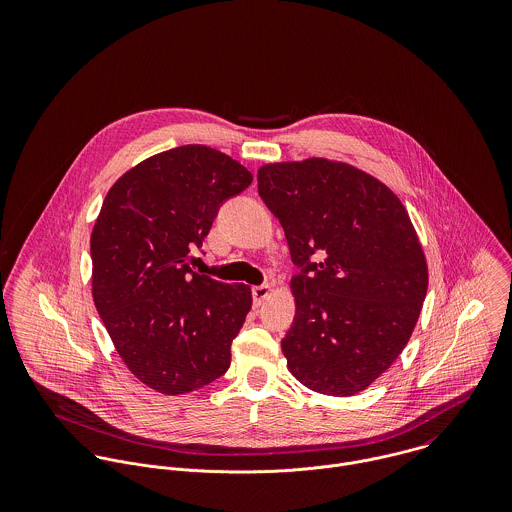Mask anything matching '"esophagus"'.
Here are the masks:
<instances>
[{"instance_id": "1", "label": "esophagus", "mask_w": 512, "mask_h": 512, "mask_svg": "<svg viewBox=\"0 0 512 512\" xmlns=\"http://www.w3.org/2000/svg\"><path fill=\"white\" fill-rule=\"evenodd\" d=\"M270 290H272V288H270L268 284H262V286H254V288H252V299H254V305H256V307L262 305V301L268 297Z\"/></svg>"}]
</instances>
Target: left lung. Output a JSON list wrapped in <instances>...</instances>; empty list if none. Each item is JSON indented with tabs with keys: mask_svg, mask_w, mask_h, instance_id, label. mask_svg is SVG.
<instances>
[{
	"mask_svg": "<svg viewBox=\"0 0 512 512\" xmlns=\"http://www.w3.org/2000/svg\"><path fill=\"white\" fill-rule=\"evenodd\" d=\"M258 193L299 268L282 339L290 372L321 394L365 390L406 347L428 292L404 205L365 171L317 157L264 165Z\"/></svg>",
	"mask_w": 512,
	"mask_h": 512,
	"instance_id": "8db88e82",
	"label": "left lung"
}]
</instances>
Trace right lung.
Listing matches in <instances>:
<instances>
[{"instance_id":"add662e5","label":"right lung","mask_w":512,"mask_h":512,"mask_svg":"<svg viewBox=\"0 0 512 512\" xmlns=\"http://www.w3.org/2000/svg\"><path fill=\"white\" fill-rule=\"evenodd\" d=\"M250 183L232 157L181 146L124 173L102 203L90 236L94 305L122 361L155 392L203 388L230 366L252 292L195 274L191 252Z\"/></svg>"}]
</instances>
